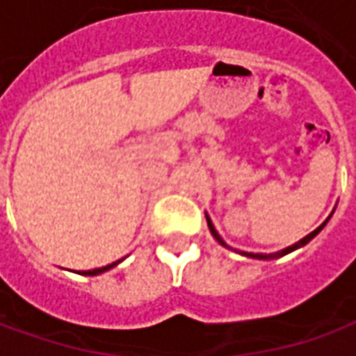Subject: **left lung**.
<instances>
[{
    "label": "left lung",
    "instance_id": "8db88e82",
    "mask_svg": "<svg viewBox=\"0 0 356 356\" xmlns=\"http://www.w3.org/2000/svg\"><path fill=\"white\" fill-rule=\"evenodd\" d=\"M326 223H328V219H326V221H324V223H322L321 227H318V229H314V231L311 232V234H307L305 238H301V240H299V242H296L293 246L286 248V250H282V252H276V254H246V252H244V255H248V257H254V259H276V257H282V255L290 254V252H293V250H298V248L305 246L307 242H311V240H313L314 236H316V234H318V232H321L322 229H324V225H326ZM208 227H209V231H211V234H213V238H216L217 242L221 244V246L229 248V246H227V244H225V242H223V238L219 236V232L216 231V227L211 225V221H209V217H208Z\"/></svg>",
    "mask_w": 356,
    "mask_h": 356
}]
</instances>
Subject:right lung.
Wrapping results in <instances>:
<instances>
[{
    "label": "right lung",
    "instance_id": "1",
    "mask_svg": "<svg viewBox=\"0 0 356 356\" xmlns=\"http://www.w3.org/2000/svg\"><path fill=\"white\" fill-rule=\"evenodd\" d=\"M114 265H118V261L116 263H112V265H106V267H101V268H93V270H83V273H80V275H99V273H104V270H108V268H112L114 267Z\"/></svg>",
    "mask_w": 356,
    "mask_h": 356
}]
</instances>
